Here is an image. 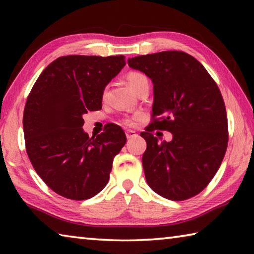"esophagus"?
<instances>
[{"label": "esophagus", "instance_id": "obj_1", "mask_svg": "<svg viewBox=\"0 0 254 254\" xmlns=\"http://www.w3.org/2000/svg\"><path fill=\"white\" fill-rule=\"evenodd\" d=\"M126 134H127V139H131V137H135V136H137V134L135 133V131H133V130H127V131H126Z\"/></svg>", "mask_w": 254, "mask_h": 254}]
</instances>
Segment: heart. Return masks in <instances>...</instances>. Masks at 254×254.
I'll return each mask as SVG.
<instances>
[{"mask_svg":"<svg viewBox=\"0 0 254 254\" xmlns=\"http://www.w3.org/2000/svg\"><path fill=\"white\" fill-rule=\"evenodd\" d=\"M127 84L130 85V87L133 89V91L136 92L137 88L141 87V86L144 84H149V79L147 75H144L143 72L141 71H130L127 75ZM123 122L127 124V126H133L135 123V119H124Z\"/></svg>","mask_w":254,"mask_h":254,"instance_id":"heart-1","label":"heart"}]
</instances>
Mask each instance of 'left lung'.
Segmentation results:
<instances>
[{"label": "left lung", "instance_id": "obj_1", "mask_svg": "<svg viewBox=\"0 0 254 254\" xmlns=\"http://www.w3.org/2000/svg\"><path fill=\"white\" fill-rule=\"evenodd\" d=\"M153 83L152 121L141 132L147 142L142 165L147 183L170 200L206 188L220 168L229 142L226 109L217 84L198 60L184 51H162L127 60ZM154 129L173 133L158 143Z\"/></svg>", "mask_w": 254, "mask_h": 254}]
</instances>
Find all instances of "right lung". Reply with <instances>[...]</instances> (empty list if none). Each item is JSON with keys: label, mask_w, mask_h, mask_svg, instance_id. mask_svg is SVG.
<instances>
[{"label": "right lung", "mask_w": 254, "mask_h": 254, "mask_svg": "<svg viewBox=\"0 0 254 254\" xmlns=\"http://www.w3.org/2000/svg\"><path fill=\"white\" fill-rule=\"evenodd\" d=\"M124 66V56H64L46 67L29 94L23 113L28 157L47 186L65 198H92L109 183L126 133L111 124L89 137L83 114L102 109L105 86Z\"/></svg>", "instance_id": "1"}]
</instances>
